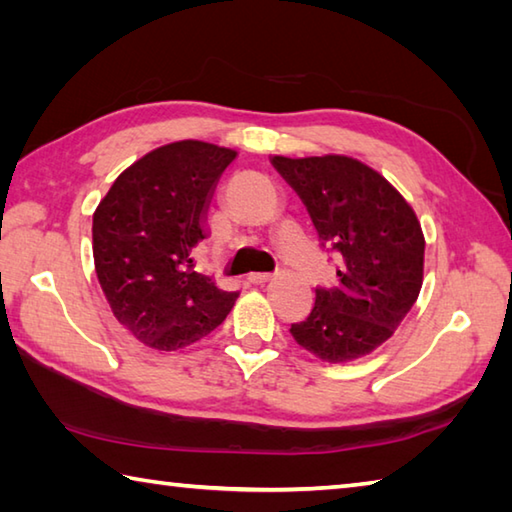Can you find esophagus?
<instances>
[{
	"instance_id": "1",
	"label": "esophagus",
	"mask_w": 512,
	"mask_h": 512,
	"mask_svg": "<svg viewBox=\"0 0 512 512\" xmlns=\"http://www.w3.org/2000/svg\"><path fill=\"white\" fill-rule=\"evenodd\" d=\"M273 279V273H250L248 281L250 284H266V281Z\"/></svg>"
}]
</instances>
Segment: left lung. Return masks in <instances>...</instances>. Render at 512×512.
I'll list each match as a JSON object with an SVG mask.
<instances>
[{
	"label": "left lung",
	"mask_w": 512,
	"mask_h": 512,
	"mask_svg": "<svg viewBox=\"0 0 512 512\" xmlns=\"http://www.w3.org/2000/svg\"><path fill=\"white\" fill-rule=\"evenodd\" d=\"M336 257V284L317 288L310 314L290 325L295 341L323 361L343 363L385 343L422 288L424 235L407 200L363 162L347 156L273 158Z\"/></svg>",
	"instance_id": "1"
}]
</instances>
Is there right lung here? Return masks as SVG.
Returning <instances> with one entry per match:
<instances>
[{
  "instance_id": "right-lung-1",
  "label": "right lung",
  "mask_w": 512,
  "mask_h": 512,
  "mask_svg": "<svg viewBox=\"0 0 512 512\" xmlns=\"http://www.w3.org/2000/svg\"><path fill=\"white\" fill-rule=\"evenodd\" d=\"M233 149L180 140L149 151L116 178L92 220L96 277L114 317L156 350L200 341L237 299L195 273L206 211Z\"/></svg>"
}]
</instances>
